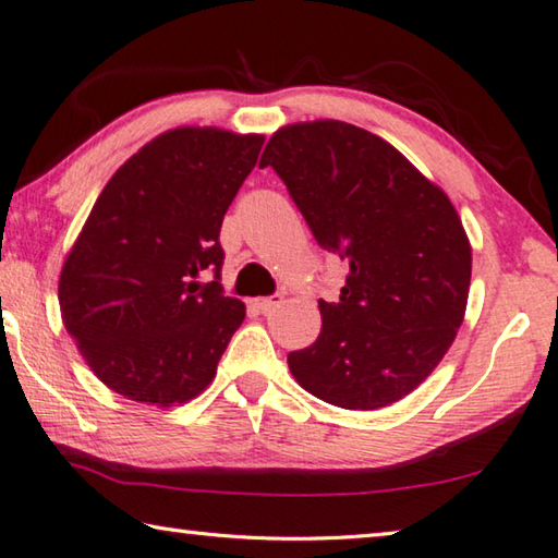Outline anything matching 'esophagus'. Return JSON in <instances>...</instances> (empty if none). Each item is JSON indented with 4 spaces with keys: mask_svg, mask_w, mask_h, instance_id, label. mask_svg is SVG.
I'll list each match as a JSON object with an SVG mask.
<instances>
[{
    "mask_svg": "<svg viewBox=\"0 0 558 558\" xmlns=\"http://www.w3.org/2000/svg\"><path fill=\"white\" fill-rule=\"evenodd\" d=\"M280 302H282V295H270V298H256V300H251V305L256 307L258 313L266 315V313H270L272 307H278Z\"/></svg>",
    "mask_w": 558,
    "mask_h": 558,
    "instance_id": "34e87169",
    "label": "esophagus"
}]
</instances>
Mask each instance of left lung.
Wrapping results in <instances>:
<instances>
[{"mask_svg": "<svg viewBox=\"0 0 558 558\" xmlns=\"http://www.w3.org/2000/svg\"><path fill=\"white\" fill-rule=\"evenodd\" d=\"M260 165L315 241L349 263L339 300H319L315 344L288 354L295 381L349 411L409 396L465 317L472 248L456 206L393 145L339 120L280 128Z\"/></svg>", "mask_w": 558, "mask_h": 558, "instance_id": "1", "label": "left lung"}]
</instances>
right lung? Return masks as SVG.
Returning a JSON list of instances; mask_svg holds the SVG:
<instances>
[{"label": "right lung", "instance_id": "1", "mask_svg": "<svg viewBox=\"0 0 558 558\" xmlns=\"http://www.w3.org/2000/svg\"><path fill=\"white\" fill-rule=\"evenodd\" d=\"M263 135L177 128L102 189L59 280L63 325L98 379L130 401L199 396L245 317L219 282L223 214L256 167ZM215 270L202 287L196 277Z\"/></svg>", "mask_w": 558, "mask_h": 558}]
</instances>
